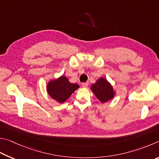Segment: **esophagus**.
I'll return each mask as SVG.
<instances>
[{"label": "esophagus", "instance_id": "34e87169", "mask_svg": "<svg viewBox=\"0 0 159 159\" xmlns=\"http://www.w3.org/2000/svg\"><path fill=\"white\" fill-rule=\"evenodd\" d=\"M88 85H89V84H88L87 82H84V83H82V87H84V88L87 87H88Z\"/></svg>", "mask_w": 159, "mask_h": 159}]
</instances>
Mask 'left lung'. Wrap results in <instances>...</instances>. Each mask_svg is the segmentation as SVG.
<instances>
[{"mask_svg": "<svg viewBox=\"0 0 159 159\" xmlns=\"http://www.w3.org/2000/svg\"><path fill=\"white\" fill-rule=\"evenodd\" d=\"M91 90L102 102H107L112 99L115 93L111 84L104 78H100L95 84L91 86Z\"/></svg>", "mask_w": 159, "mask_h": 159, "instance_id": "8db88e82", "label": "left lung"}]
</instances>
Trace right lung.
<instances>
[{
  "label": "right lung",
  "instance_id": "obj_1",
  "mask_svg": "<svg viewBox=\"0 0 159 159\" xmlns=\"http://www.w3.org/2000/svg\"><path fill=\"white\" fill-rule=\"evenodd\" d=\"M79 87L78 84L70 82L65 76H61L57 80L49 82L47 88L49 95L58 102L62 103Z\"/></svg>",
  "mask_w": 159,
  "mask_h": 159
}]
</instances>
